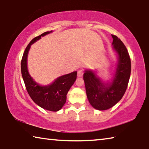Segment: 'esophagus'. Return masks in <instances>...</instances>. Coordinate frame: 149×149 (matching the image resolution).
Returning <instances> with one entry per match:
<instances>
[{"mask_svg": "<svg viewBox=\"0 0 149 149\" xmlns=\"http://www.w3.org/2000/svg\"><path fill=\"white\" fill-rule=\"evenodd\" d=\"M83 74H84V72H83L82 70H79V71L77 72V76L78 77H81Z\"/></svg>", "mask_w": 149, "mask_h": 149, "instance_id": "obj_1", "label": "esophagus"}]
</instances>
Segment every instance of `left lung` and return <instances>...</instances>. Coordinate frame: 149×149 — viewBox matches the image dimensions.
Returning a JSON list of instances; mask_svg holds the SVG:
<instances>
[{
  "label": "left lung",
  "mask_w": 149,
  "mask_h": 149,
  "mask_svg": "<svg viewBox=\"0 0 149 149\" xmlns=\"http://www.w3.org/2000/svg\"><path fill=\"white\" fill-rule=\"evenodd\" d=\"M112 49L117 55L114 73L110 80L104 81L97 71L86 70L84 80L88 100L98 110L112 108L122 99L127 87L131 74V60L129 53L122 41L112 35Z\"/></svg>",
  "instance_id": "left-lung-1"
}]
</instances>
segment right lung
<instances>
[{
    "label": "right lung",
    "mask_w": 149,
    "mask_h": 149,
    "mask_svg": "<svg viewBox=\"0 0 149 149\" xmlns=\"http://www.w3.org/2000/svg\"><path fill=\"white\" fill-rule=\"evenodd\" d=\"M52 31L45 32L33 39L27 45L21 62V71L27 93L33 102L47 110L57 112L66 101V95L77 78V72L63 75L57 77L51 84L46 85L39 84L30 75L27 68V56L31 45Z\"/></svg>",
    "instance_id": "add662e5"
}]
</instances>
